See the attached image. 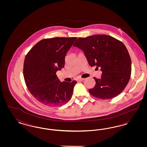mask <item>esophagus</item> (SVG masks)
I'll use <instances>...</instances> for the list:
<instances>
[{"label":"esophagus","instance_id":"obj_1","mask_svg":"<svg viewBox=\"0 0 147 147\" xmlns=\"http://www.w3.org/2000/svg\"><path fill=\"white\" fill-rule=\"evenodd\" d=\"M85 80V78H78V81H83Z\"/></svg>","mask_w":147,"mask_h":147}]
</instances>
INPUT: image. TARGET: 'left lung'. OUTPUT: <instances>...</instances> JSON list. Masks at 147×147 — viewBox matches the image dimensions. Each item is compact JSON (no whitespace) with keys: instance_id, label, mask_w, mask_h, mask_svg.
Here are the masks:
<instances>
[{"instance_id":"1","label":"left lung","mask_w":147,"mask_h":147,"mask_svg":"<svg viewBox=\"0 0 147 147\" xmlns=\"http://www.w3.org/2000/svg\"><path fill=\"white\" fill-rule=\"evenodd\" d=\"M84 52L89 64L100 68L101 78L89 90L93 96L111 99L125 89L131 74V59L125 45L112 36L96 35L79 38L73 45Z\"/></svg>"}]
</instances>
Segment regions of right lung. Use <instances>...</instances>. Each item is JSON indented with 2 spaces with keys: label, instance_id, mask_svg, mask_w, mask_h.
I'll list each match as a JSON object with an SVG mask.
<instances>
[{
  "label": "right lung",
  "instance_id": "right-lung-1",
  "mask_svg": "<svg viewBox=\"0 0 147 147\" xmlns=\"http://www.w3.org/2000/svg\"><path fill=\"white\" fill-rule=\"evenodd\" d=\"M77 37H54L37 42L25 57L23 74L32 95L49 106H59L69 101L77 82H60L56 74L63 68L65 57Z\"/></svg>",
  "mask_w": 147,
  "mask_h": 147
}]
</instances>
